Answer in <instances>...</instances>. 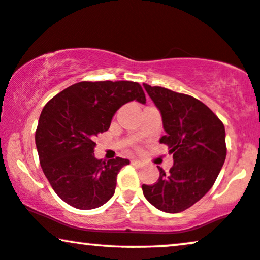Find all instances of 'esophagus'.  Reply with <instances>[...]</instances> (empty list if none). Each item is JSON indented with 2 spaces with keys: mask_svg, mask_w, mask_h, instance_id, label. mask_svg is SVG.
<instances>
[{
  "mask_svg": "<svg viewBox=\"0 0 260 260\" xmlns=\"http://www.w3.org/2000/svg\"><path fill=\"white\" fill-rule=\"evenodd\" d=\"M131 162H132L133 165H138V166L143 165V162H141L140 160H137V159H133V160H131Z\"/></svg>",
  "mask_w": 260,
  "mask_h": 260,
  "instance_id": "esophagus-1",
  "label": "esophagus"
}]
</instances>
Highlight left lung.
Here are the masks:
<instances>
[{
    "instance_id": "8db88e82",
    "label": "left lung",
    "mask_w": 260,
    "mask_h": 260,
    "mask_svg": "<svg viewBox=\"0 0 260 260\" xmlns=\"http://www.w3.org/2000/svg\"><path fill=\"white\" fill-rule=\"evenodd\" d=\"M161 114L174 165L168 174L158 168V182L143 184L146 200L165 213H181L209 191L226 159V132L221 120L199 100L161 86L145 84Z\"/></svg>"
}]
</instances>
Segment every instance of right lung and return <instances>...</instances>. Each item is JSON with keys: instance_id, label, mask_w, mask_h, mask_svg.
I'll use <instances>...</instances> for the list:
<instances>
[{"instance_id": "right-lung-1", "label": "right lung", "mask_w": 260, "mask_h": 260, "mask_svg": "<svg viewBox=\"0 0 260 260\" xmlns=\"http://www.w3.org/2000/svg\"><path fill=\"white\" fill-rule=\"evenodd\" d=\"M146 103L139 83L79 82L45 105L36 131L41 169L64 202L77 209L105 205L128 159H96L95 138L109 129L116 110L131 101Z\"/></svg>"}]
</instances>
